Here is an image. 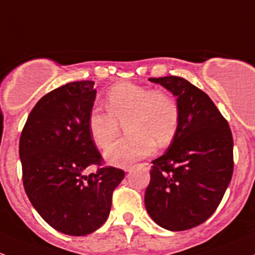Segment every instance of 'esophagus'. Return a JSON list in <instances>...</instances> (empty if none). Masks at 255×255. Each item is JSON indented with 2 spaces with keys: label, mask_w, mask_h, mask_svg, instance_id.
Returning <instances> with one entry per match:
<instances>
[{
  "label": "esophagus",
  "mask_w": 255,
  "mask_h": 255,
  "mask_svg": "<svg viewBox=\"0 0 255 255\" xmlns=\"http://www.w3.org/2000/svg\"><path fill=\"white\" fill-rule=\"evenodd\" d=\"M144 165H145L146 167H149V163H144ZM133 168H134V166H128V167L125 168V171H127V172H128V171H132Z\"/></svg>",
  "instance_id": "esophagus-1"
}]
</instances>
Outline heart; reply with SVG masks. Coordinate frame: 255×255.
<instances>
[{"mask_svg":"<svg viewBox=\"0 0 255 255\" xmlns=\"http://www.w3.org/2000/svg\"><path fill=\"white\" fill-rule=\"evenodd\" d=\"M107 112L93 109L88 116V129L94 144L106 149L126 125L130 136L115 143L105 157L116 166H129L152 154L155 143H171L179 123V106L175 96L163 89H150L130 82L115 84L106 95Z\"/></svg>","mask_w":255,"mask_h":255,"instance_id":"1","label":"heart"}]
</instances>
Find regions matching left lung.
Masks as SVG:
<instances>
[{
    "instance_id": "8db88e82",
    "label": "left lung",
    "mask_w": 255,
    "mask_h": 255,
    "mask_svg": "<svg viewBox=\"0 0 255 255\" xmlns=\"http://www.w3.org/2000/svg\"><path fill=\"white\" fill-rule=\"evenodd\" d=\"M177 96L179 123L172 143L155 159L145 208L159 226L186 231L218 209L234 173L229 122L208 94L181 77L149 78Z\"/></svg>"
}]
</instances>
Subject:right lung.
<instances>
[{
	"instance_id": "right-lung-1",
	"label": "right lung",
	"mask_w": 255,
	"mask_h": 255,
	"mask_svg": "<svg viewBox=\"0 0 255 255\" xmlns=\"http://www.w3.org/2000/svg\"><path fill=\"white\" fill-rule=\"evenodd\" d=\"M96 90L93 80L72 82L42 96L19 139L23 186L42 219L57 231L84 236L96 231L111 210L112 193L125 171L103 166L89 129ZM96 165L89 176L84 170Z\"/></svg>"
}]
</instances>
